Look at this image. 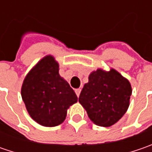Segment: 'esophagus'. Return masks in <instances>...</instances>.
<instances>
[{
    "label": "esophagus",
    "instance_id": "1",
    "mask_svg": "<svg viewBox=\"0 0 152 152\" xmlns=\"http://www.w3.org/2000/svg\"><path fill=\"white\" fill-rule=\"evenodd\" d=\"M80 92H81V89H80V88L75 90V93H76V95H77V96L78 97H79V95H80Z\"/></svg>",
    "mask_w": 152,
    "mask_h": 152
}]
</instances>
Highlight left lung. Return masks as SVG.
<instances>
[{"instance_id":"8db88e82","label":"left lung","mask_w":152,"mask_h":152,"mask_svg":"<svg viewBox=\"0 0 152 152\" xmlns=\"http://www.w3.org/2000/svg\"><path fill=\"white\" fill-rule=\"evenodd\" d=\"M132 94L131 85L118 72L97 69L89 76L79 97L90 119L98 126L110 127L125 114Z\"/></svg>"}]
</instances>
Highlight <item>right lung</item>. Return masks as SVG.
<instances>
[{
  "label": "right lung",
  "mask_w": 152,
  "mask_h": 152,
  "mask_svg": "<svg viewBox=\"0 0 152 152\" xmlns=\"http://www.w3.org/2000/svg\"><path fill=\"white\" fill-rule=\"evenodd\" d=\"M58 71L54 57L46 56L28 73L22 85L21 95L28 113L45 127L61 124L67 108L78 102L74 91Z\"/></svg>",
  "instance_id": "1"
}]
</instances>
